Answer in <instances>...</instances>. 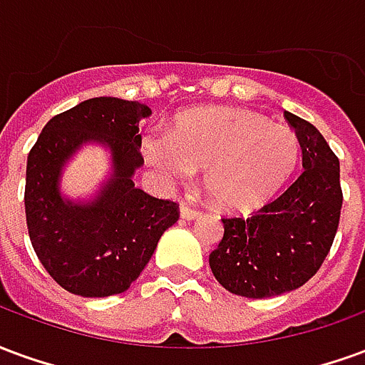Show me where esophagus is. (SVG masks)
Listing matches in <instances>:
<instances>
[{
	"label": "esophagus",
	"instance_id": "34e87169",
	"mask_svg": "<svg viewBox=\"0 0 365 365\" xmlns=\"http://www.w3.org/2000/svg\"><path fill=\"white\" fill-rule=\"evenodd\" d=\"M180 215H182L183 219L191 221V219H197L201 213H199L197 209H193L191 205H187V203H182V207H180Z\"/></svg>",
	"mask_w": 365,
	"mask_h": 365
}]
</instances>
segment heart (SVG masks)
I'll use <instances>...</instances> for the list:
<instances>
[{"mask_svg": "<svg viewBox=\"0 0 365 365\" xmlns=\"http://www.w3.org/2000/svg\"><path fill=\"white\" fill-rule=\"evenodd\" d=\"M143 150L168 180L185 182L195 170H205L203 183L215 205L250 211L289 180L299 140L291 128L269 125L256 113L201 107L182 113L172 135L144 136Z\"/></svg>", "mask_w": 365, "mask_h": 365, "instance_id": "heart-1", "label": "heart"}]
</instances>
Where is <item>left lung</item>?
Listing matches in <instances>:
<instances>
[{
	"label": "left lung",
	"mask_w": 365,
	"mask_h": 365,
	"mask_svg": "<svg viewBox=\"0 0 365 365\" xmlns=\"http://www.w3.org/2000/svg\"><path fill=\"white\" fill-rule=\"evenodd\" d=\"M303 172L287 190L250 217H225V235L209 254L222 287L250 299L275 297L313 277L336 237L342 190L340 162L324 136L293 113Z\"/></svg>",
	"instance_id": "1"
}]
</instances>
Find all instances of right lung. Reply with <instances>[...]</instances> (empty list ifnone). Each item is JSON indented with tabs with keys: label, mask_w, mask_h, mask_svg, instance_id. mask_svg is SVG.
<instances>
[{
	"label": "right lung",
	"mask_w": 365,
	"mask_h": 365,
	"mask_svg": "<svg viewBox=\"0 0 365 365\" xmlns=\"http://www.w3.org/2000/svg\"><path fill=\"white\" fill-rule=\"evenodd\" d=\"M150 107L119 97H93L52 117L27 158L25 213L31 245L60 287L82 297H109L130 287L180 219L174 201L135 187L144 164L138 123ZM112 152V178L91 202L59 191L66 162L83 143Z\"/></svg>",
	"instance_id": "obj_1"
}]
</instances>
